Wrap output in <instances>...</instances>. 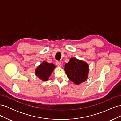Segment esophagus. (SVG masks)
I'll use <instances>...</instances> for the list:
<instances>
[{"mask_svg": "<svg viewBox=\"0 0 121 121\" xmlns=\"http://www.w3.org/2000/svg\"><path fill=\"white\" fill-rule=\"evenodd\" d=\"M56 65L57 67H61V63H60V61H56Z\"/></svg>", "mask_w": 121, "mask_h": 121, "instance_id": "1", "label": "esophagus"}]
</instances>
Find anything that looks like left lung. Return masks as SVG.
Returning a JSON list of instances; mask_svg holds the SVG:
<instances>
[{
	"instance_id": "1",
	"label": "left lung",
	"mask_w": 121,
	"mask_h": 121,
	"mask_svg": "<svg viewBox=\"0 0 121 121\" xmlns=\"http://www.w3.org/2000/svg\"><path fill=\"white\" fill-rule=\"evenodd\" d=\"M64 69L69 79L77 85L85 81L88 78L89 65L83 60L72 57L65 64Z\"/></svg>"
}]
</instances>
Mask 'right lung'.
<instances>
[{
    "label": "right lung",
    "instance_id": "obj_1",
    "mask_svg": "<svg viewBox=\"0 0 121 121\" xmlns=\"http://www.w3.org/2000/svg\"><path fill=\"white\" fill-rule=\"evenodd\" d=\"M55 68L56 66L54 64L44 61L36 69V75L42 81H47Z\"/></svg>",
    "mask_w": 121,
    "mask_h": 121
}]
</instances>
